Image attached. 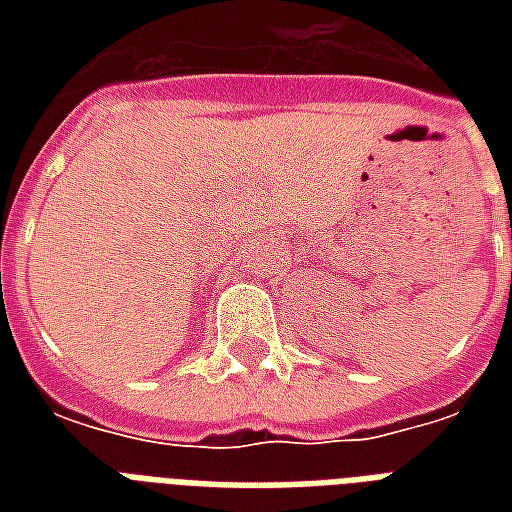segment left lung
Instances as JSON below:
<instances>
[{
    "label": "left lung",
    "mask_w": 512,
    "mask_h": 512,
    "mask_svg": "<svg viewBox=\"0 0 512 512\" xmlns=\"http://www.w3.org/2000/svg\"><path fill=\"white\" fill-rule=\"evenodd\" d=\"M510 239H512V225H510Z\"/></svg>",
    "instance_id": "8db88e82"
}]
</instances>
